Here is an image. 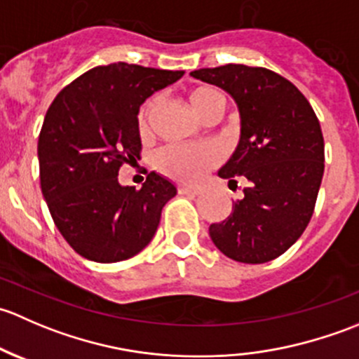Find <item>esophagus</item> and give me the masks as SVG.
I'll return each instance as SVG.
<instances>
[{"label": "esophagus", "mask_w": 359, "mask_h": 359, "mask_svg": "<svg viewBox=\"0 0 359 359\" xmlns=\"http://www.w3.org/2000/svg\"><path fill=\"white\" fill-rule=\"evenodd\" d=\"M179 194H187V196H196L200 194V189L198 187H189V186H180Z\"/></svg>", "instance_id": "1"}]
</instances>
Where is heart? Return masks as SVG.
<instances>
[{
	"label": "heart",
	"instance_id": "heart-1",
	"mask_svg": "<svg viewBox=\"0 0 359 359\" xmlns=\"http://www.w3.org/2000/svg\"><path fill=\"white\" fill-rule=\"evenodd\" d=\"M187 99L201 118H206L213 111H224V97L210 86H194L187 92ZM154 107H156V100L151 97L137 112V128L142 135L149 132ZM219 159L220 153L215 146H168L158 153L156 166L163 175L170 179L179 180V182H194L201 179L210 168H213Z\"/></svg>",
	"mask_w": 359,
	"mask_h": 359
}]
</instances>
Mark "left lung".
Masks as SVG:
<instances>
[{
    "label": "left lung",
    "mask_w": 359,
    "mask_h": 359,
    "mask_svg": "<svg viewBox=\"0 0 359 359\" xmlns=\"http://www.w3.org/2000/svg\"><path fill=\"white\" fill-rule=\"evenodd\" d=\"M191 76L226 90L238 104L241 137L219 175L247 182L233 213L210 226V238L243 264L274 260L302 236L325 170L320 121L299 88L266 67L226 64Z\"/></svg>",
    "instance_id": "obj_1"
}]
</instances>
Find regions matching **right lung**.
Masks as SVG:
<instances>
[{
	"label": "right lung",
	"mask_w": 359,
	"mask_h": 359,
	"mask_svg": "<svg viewBox=\"0 0 359 359\" xmlns=\"http://www.w3.org/2000/svg\"><path fill=\"white\" fill-rule=\"evenodd\" d=\"M182 74L126 62L93 67L46 111L38 140L41 193L57 229L85 259H132L153 240L177 187L154 172L140 189L123 187L118 173L140 159V104Z\"/></svg>",
	"instance_id": "right-lung-1"
}]
</instances>
